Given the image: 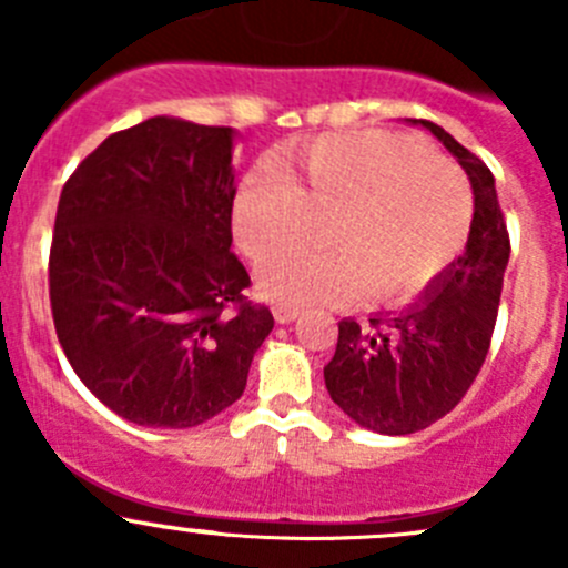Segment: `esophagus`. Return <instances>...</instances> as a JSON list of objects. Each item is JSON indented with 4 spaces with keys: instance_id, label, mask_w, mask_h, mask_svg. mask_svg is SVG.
Wrapping results in <instances>:
<instances>
[{
    "instance_id": "1",
    "label": "esophagus",
    "mask_w": 568,
    "mask_h": 568,
    "mask_svg": "<svg viewBox=\"0 0 568 568\" xmlns=\"http://www.w3.org/2000/svg\"><path fill=\"white\" fill-rule=\"evenodd\" d=\"M272 313H274V321H277V324H291V321L300 316V311H296V307H288V305H274Z\"/></svg>"
}]
</instances>
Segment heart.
Returning <instances> with one entry per match:
<instances>
[{"label":"heart","instance_id":"b5f03b06","mask_svg":"<svg viewBox=\"0 0 568 568\" xmlns=\"http://www.w3.org/2000/svg\"><path fill=\"white\" fill-rule=\"evenodd\" d=\"M332 219L329 253L278 258ZM473 192L448 159L385 131L332 134L296 151L291 175L255 168L233 200V231L280 305L398 302L426 288L467 244Z\"/></svg>","mask_w":568,"mask_h":568}]
</instances>
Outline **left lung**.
Wrapping results in <instances>:
<instances>
[{"label":"left lung","mask_w":568,"mask_h":568,"mask_svg":"<svg viewBox=\"0 0 568 568\" xmlns=\"http://www.w3.org/2000/svg\"><path fill=\"white\" fill-rule=\"evenodd\" d=\"M412 123L432 131L469 178L475 211L467 247L404 311L368 324L343 318L324 368L332 400L357 426L390 437L428 428L469 390L489 352L511 255L489 168L437 123Z\"/></svg>","instance_id":"obj_1"}]
</instances>
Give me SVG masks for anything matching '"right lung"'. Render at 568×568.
<instances>
[{
	"label": "right lung",
	"mask_w": 568,
	"mask_h": 568,
	"mask_svg": "<svg viewBox=\"0 0 568 568\" xmlns=\"http://www.w3.org/2000/svg\"><path fill=\"white\" fill-rule=\"evenodd\" d=\"M236 131L148 118L62 186L49 257L68 363L114 415L192 428L242 398L268 307L231 252Z\"/></svg>",
	"instance_id": "obj_1"
}]
</instances>
